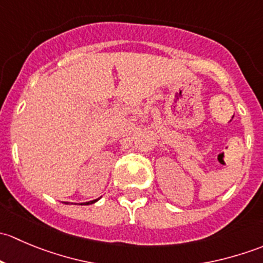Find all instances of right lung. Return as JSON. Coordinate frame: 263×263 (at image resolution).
<instances>
[{
    "mask_svg": "<svg viewBox=\"0 0 263 263\" xmlns=\"http://www.w3.org/2000/svg\"><path fill=\"white\" fill-rule=\"evenodd\" d=\"M100 198V197H99ZM99 198H97V200H92V201H90V202H84V203H80V205H90V203H94V202H97L98 200H99Z\"/></svg>",
    "mask_w": 263,
    "mask_h": 263,
    "instance_id": "1",
    "label": "right lung"
}]
</instances>
